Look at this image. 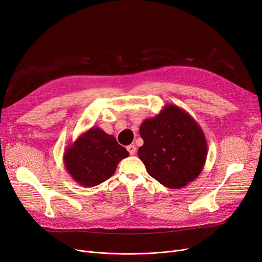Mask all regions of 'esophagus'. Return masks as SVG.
I'll use <instances>...</instances> for the list:
<instances>
[{
	"mask_svg": "<svg viewBox=\"0 0 262 262\" xmlns=\"http://www.w3.org/2000/svg\"><path fill=\"white\" fill-rule=\"evenodd\" d=\"M126 149H127V151L129 152L130 156H133V154L136 153V147H135V144H129V146L126 147Z\"/></svg>",
	"mask_w": 262,
	"mask_h": 262,
	"instance_id": "obj_1",
	"label": "esophagus"
}]
</instances>
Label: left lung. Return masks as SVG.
<instances>
[{
    "label": "left lung",
    "mask_w": 262,
    "mask_h": 262,
    "mask_svg": "<svg viewBox=\"0 0 262 262\" xmlns=\"http://www.w3.org/2000/svg\"><path fill=\"white\" fill-rule=\"evenodd\" d=\"M143 144L138 157L151 177L170 189L199 177L207 158V142L199 123L183 109L166 104L140 125Z\"/></svg>",
    "instance_id": "1"
}]
</instances>
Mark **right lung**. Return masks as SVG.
I'll return each instance as SVG.
<instances>
[{
    "instance_id": "1",
    "label": "right lung",
    "mask_w": 262,
    "mask_h": 262,
    "mask_svg": "<svg viewBox=\"0 0 262 262\" xmlns=\"http://www.w3.org/2000/svg\"><path fill=\"white\" fill-rule=\"evenodd\" d=\"M128 151L112 135L92 127L64 151L63 164L72 179L82 187H95L109 179Z\"/></svg>"
}]
</instances>
